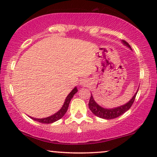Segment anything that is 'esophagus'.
<instances>
[{"instance_id":"1","label":"esophagus","mask_w":157,"mask_h":157,"mask_svg":"<svg viewBox=\"0 0 157 157\" xmlns=\"http://www.w3.org/2000/svg\"><path fill=\"white\" fill-rule=\"evenodd\" d=\"M89 81L87 78H82L80 80V85L82 86H86L89 84Z\"/></svg>"}]
</instances>
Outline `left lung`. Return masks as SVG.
<instances>
[{"mask_svg":"<svg viewBox=\"0 0 157 157\" xmlns=\"http://www.w3.org/2000/svg\"><path fill=\"white\" fill-rule=\"evenodd\" d=\"M122 43L124 46L128 47V48H130L132 50V48H131L130 45L128 44L127 42H126L125 40H122ZM139 89H137V91L134 96L132 98V99H130L129 101H128L126 104L121 105V106H119L118 107H115V108L112 109H106L104 108V107L101 106L100 105H98L97 103L95 101V100L94 99L93 96H91V98H90L89 103V107L90 110L91 111V112L94 113V115L97 116L98 117L101 118V119H115V118H117L120 117V116L123 114L127 111L128 109L131 108V106H132L133 103H134L135 98H136V94L138 92Z\"/></svg>","mask_w":157,"mask_h":157,"instance_id":"left-lung-1","label":"left lung"}]
</instances>
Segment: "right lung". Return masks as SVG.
<instances>
[{
  "instance_id": "right-lung-1",
  "label": "right lung",
  "mask_w": 157,
  "mask_h": 157,
  "mask_svg": "<svg viewBox=\"0 0 157 157\" xmlns=\"http://www.w3.org/2000/svg\"><path fill=\"white\" fill-rule=\"evenodd\" d=\"M77 91H78L77 87H75L74 89L70 92L69 94L67 96V97H66V98L65 99V101H64L63 105L62 106L61 109H60L59 111H58L56 113H55L54 114L51 115L50 117H48L46 118H44V119H36V118H33L31 117H31L33 120H34V121L40 122V123H42V124H51L58 121V120L61 119V118L64 116V114L66 113V111L68 110V106H69L71 100L73 96H74V94H76Z\"/></svg>"
}]
</instances>
